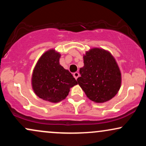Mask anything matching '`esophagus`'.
<instances>
[{
  "label": "esophagus",
  "mask_w": 146,
  "mask_h": 146,
  "mask_svg": "<svg viewBox=\"0 0 146 146\" xmlns=\"http://www.w3.org/2000/svg\"><path fill=\"white\" fill-rule=\"evenodd\" d=\"M79 76H80V73H79L78 72H75V73H73V77H74V78L76 79V80L78 79Z\"/></svg>",
  "instance_id": "34e87169"
}]
</instances>
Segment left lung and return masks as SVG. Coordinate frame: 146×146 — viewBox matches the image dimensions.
I'll return each mask as SVG.
<instances>
[{
	"instance_id": "obj_1",
	"label": "left lung",
	"mask_w": 146,
	"mask_h": 146,
	"mask_svg": "<svg viewBox=\"0 0 146 146\" xmlns=\"http://www.w3.org/2000/svg\"><path fill=\"white\" fill-rule=\"evenodd\" d=\"M78 84L86 96L96 103H103L115 96L121 86L120 70L108 51L94 48L84 56V66Z\"/></svg>"
}]
</instances>
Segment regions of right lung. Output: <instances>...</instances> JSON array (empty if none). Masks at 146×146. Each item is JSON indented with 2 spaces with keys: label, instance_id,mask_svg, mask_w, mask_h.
Returning a JSON list of instances; mask_svg holds the SVG:
<instances>
[{
  "label": "right lung",
  "instance_id": "1",
  "mask_svg": "<svg viewBox=\"0 0 146 146\" xmlns=\"http://www.w3.org/2000/svg\"><path fill=\"white\" fill-rule=\"evenodd\" d=\"M60 54L53 49L45 52L33 70V89L42 100L57 103L66 98L70 88L78 82L68 70L60 64Z\"/></svg>",
  "mask_w": 146,
  "mask_h": 146
}]
</instances>
